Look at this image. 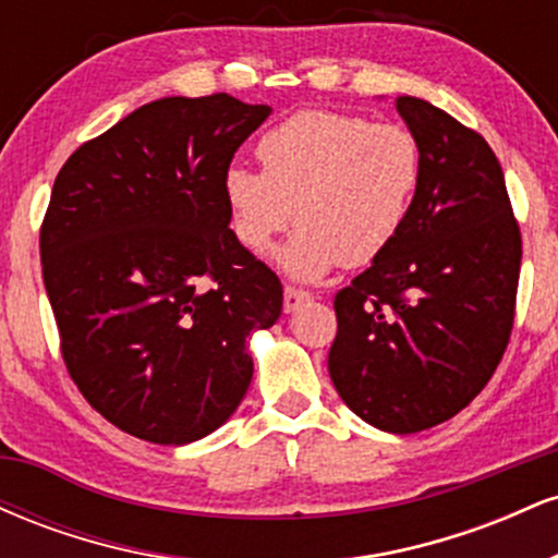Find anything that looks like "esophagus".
Here are the masks:
<instances>
[{
  "instance_id": "1",
  "label": "esophagus",
  "mask_w": 558,
  "mask_h": 558,
  "mask_svg": "<svg viewBox=\"0 0 558 558\" xmlns=\"http://www.w3.org/2000/svg\"><path fill=\"white\" fill-rule=\"evenodd\" d=\"M304 301H310V291L296 286H286L283 288V310L286 312H296Z\"/></svg>"
}]
</instances>
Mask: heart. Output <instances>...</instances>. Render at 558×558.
<instances>
[{
	"label": "heart",
	"mask_w": 558,
	"mask_h": 558,
	"mask_svg": "<svg viewBox=\"0 0 558 558\" xmlns=\"http://www.w3.org/2000/svg\"><path fill=\"white\" fill-rule=\"evenodd\" d=\"M262 172L230 168L222 178L230 228L262 252L288 222H299L278 262L312 280L373 265L412 217L422 183V146L401 123L362 114L299 110L262 133Z\"/></svg>",
	"instance_id": "heart-1"
}]
</instances>
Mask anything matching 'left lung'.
Returning a JSON list of instances; mask_svg holds the SVG:
<instances>
[{
	"instance_id": "1",
	"label": "left lung",
	"mask_w": 558,
	"mask_h": 558,
	"mask_svg": "<svg viewBox=\"0 0 558 558\" xmlns=\"http://www.w3.org/2000/svg\"><path fill=\"white\" fill-rule=\"evenodd\" d=\"M396 110L422 146L407 228L336 293L328 369L345 407L388 433L462 412L496 373L517 310L522 235L488 141L417 96Z\"/></svg>"
}]
</instances>
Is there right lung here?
I'll list each match as a JSON object with an SVG mask.
<instances>
[{"label": "right lung", "instance_id": "right-lung-1", "mask_svg": "<svg viewBox=\"0 0 558 558\" xmlns=\"http://www.w3.org/2000/svg\"><path fill=\"white\" fill-rule=\"evenodd\" d=\"M270 107L230 94L149 101L81 144L41 222V275L73 383L159 446L235 412L283 286L230 230L222 178Z\"/></svg>", "mask_w": 558, "mask_h": 558}]
</instances>
